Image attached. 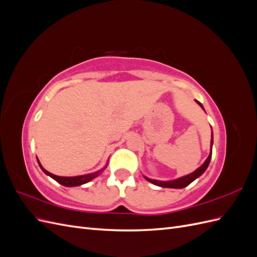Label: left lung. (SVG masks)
<instances>
[{
	"mask_svg": "<svg viewBox=\"0 0 257 257\" xmlns=\"http://www.w3.org/2000/svg\"><path fill=\"white\" fill-rule=\"evenodd\" d=\"M195 102L203 108L204 109V106L201 105L198 100H195ZM205 110V109H204ZM212 146H213V134H211V142H210V153L208 155L207 160L204 162V164L199 166L196 170H194L193 173L186 175V176H183V177H180V178H177L175 179V180H169V181H161V180H154V179H150L145 176V179L147 181H149L151 183H153L154 185H158V186H161V188H169V189H183L185 188V186H188L190 183H192L195 179H197L198 177H200L201 175H203L206 169L208 168L209 166V163H210V160H211V157H212Z\"/></svg>",
	"mask_w": 257,
	"mask_h": 257,
	"instance_id": "8db88e82",
	"label": "left lung"
}]
</instances>
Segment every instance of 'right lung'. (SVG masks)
Instances as JSON below:
<instances>
[{"label": "right lung", "mask_w": 257, "mask_h": 257, "mask_svg": "<svg viewBox=\"0 0 257 257\" xmlns=\"http://www.w3.org/2000/svg\"><path fill=\"white\" fill-rule=\"evenodd\" d=\"M36 159H37V158H36ZM37 163H38V165H40L41 169L43 170V172H44L46 175L49 176V177H51V178L53 179V180H56L57 182H59L60 184L64 185V186H78V185H82V184H84V183H88V182H90L91 180H93V179H94V178H96V177H97L100 173H102L103 170L107 167V164H106V166H105L104 168L97 170V172H95V173L87 174V175H82V176H75V177H60V176H56V175H53V174H51V173L47 172V170H46V169L42 166L41 162L38 161V159H37Z\"/></svg>", "instance_id": "add662e5"}]
</instances>
